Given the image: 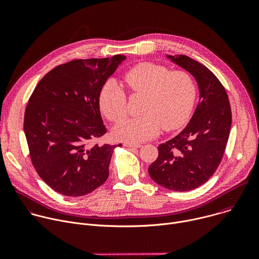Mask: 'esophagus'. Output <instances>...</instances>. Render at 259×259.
Here are the masks:
<instances>
[{"label": "esophagus", "mask_w": 259, "mask_h": 259, "mask_svg": "<svg viewBox=\"0 0 259 259\" xmlns=\"http://www.w3.org/2000/svg\"><path fill=\"white\" fill-rule=\"evenodd\" d=\"M124 145L127 146V147H134V149H139V147H141L140 144H138V143H132V142H125Z\"/></svg>", "instance_id": "obj_1"}]
</instances>
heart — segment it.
I'll list each match as a JSON object with an SVG mask.
<instances>
[{
	"instance_id": "b5f03b06",
	"label": "heart",
	"mask_w": 259,
	"mask_h": 259,
	"mask_svg": "<svg viewBox=\"0 0 259 259\" xmlns=\"http://www.w3.org/2000/svg\"><path fill=\"white\" fill-rule=\"evenodd\" d=\"M135 94H143L141 115L126 118L113 130L115 137L141 142L156 137L163 128L174 130L186 123L196 99V86L186 71H170L165 66L142 62L124 76ZM99 107L109 121H118L127 113V95L116 79H108L98 96Z\"/></svg>"
}]
</instances>
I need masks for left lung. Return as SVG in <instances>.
Wrapping results in <instances>:
<instances>
[{"mask_svg":"<svg viewBox=\"0 0 259 259\" xmlns=\"http://www.w3.org/2000/svg\"><path fill=\"white\" fill-rule=\"evenodd\" d=\"M166 58L195 78L200 98L187 127L159 145L149 173L168 190L187 192L202 186L217 169L228 143L232 110L226 89L205 65L186 55Z\"/></svg>","mask_w":259,"mask_h":259,"instance_id":"8db88e82","label":"left lung"}]
</instances>
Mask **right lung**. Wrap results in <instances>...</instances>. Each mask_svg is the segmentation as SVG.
<instances>
[{"instance_id":"add662e5","label":"right lung","mask_w":259,"mask_h":259,"mask_svg":"<svg viewBox=\"0 0 259 259\" xmlns=\"http://www.w3.org/2000/svg\"><path fill=\"white\" fill-rule=\"evenodd\" d=\"M125 59L115 55L58 65L44 76L28 100L23 129L32 165L60 195L85 196L108 177L110 158L119 145L90 141L106 132L99 92Z\"/></svg>"}]
</instances>
